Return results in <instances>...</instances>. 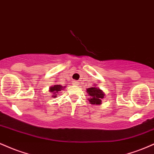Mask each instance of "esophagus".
<instances>
[{
  "label": "esophagus",
  "instance_id": "1",
  "mask_svg": "<svg viewBox=\"0 0 154 154\" xmlns=\"http://www.w3.org/2000/svg\"><path fill=\"white\" fill-rule=\"evenodd\" d=\"M72 84H73L74 85H78L79 84V81H73V82H72Z\"/></svg>",
  "mask_w": 154,
  "mask_h": 154
}]
</instances>
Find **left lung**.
<instances>
[{"mask_svg": "<svg viewBox=\"0 0 154 154\" xmlns=\"http://www.w3.org/2000/svg\"><path fill=\"white\" fill-rule=\"evenodd\" d=\"M86 91H87V93L89 96L88 100H89L90 103L93 104V105L101 104L102 100L104 98V97H106V94L104 93V92L96 86L87 88Z\"/></svg>", "mask_w": 154, "mask_h": 154, "instance_id": "1", "label": "left lung"}]
</instances>
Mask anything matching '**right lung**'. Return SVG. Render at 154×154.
Returning a JSON list of instances; mask_svg holds the SVG:
<instances>
[{
	"mask_svg": "<svg viewBox=\"0 0 154 154\" xmlns=\"http://www.w3.org/2000/svg\"><path fill=\"white\" fill-rule=\"evenodd\" d=\"M65 87H66V86H62L61 85L56 84L49 88V92H51V93H52L53 98H56V97H57L56 95L59 93V92L61 91V90L64 89Z\"/></svg>",
	"mask_w": 154,
	"mask_h": 154,
	"instance_id": "1",
	"label": "right lung"
}]
</instances>
